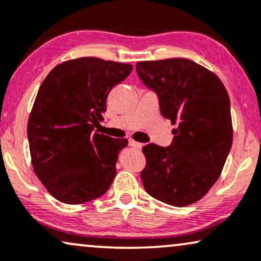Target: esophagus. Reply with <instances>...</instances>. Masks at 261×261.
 <instances>
[{"mask_svg":"<svg viewBox=\"0 0 261 261\" xmlns=\"http://www.w3.org/2000/svg\"><path fill=\"white\" fill-rule=\"evenodd\" d=\"M128 144H130L131 147H134V148H139V149H141L143 147L142 143L136 142V141H134V140H128Z\"/></svg>","mask_w":261,"mask_h":261,"instance_id":"1","label":"esophagus"}]
</instances>
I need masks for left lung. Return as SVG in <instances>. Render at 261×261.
Segmentation results:
<instances>
[{
	"mask_svg": "<svg viewBox=\"0 0 261 261\" xmlns=\"http://www.w3.org/2000/svg\"><path fill=\"white\" fill-rule=\"evenodd\" d=\"M136 70L158 95L163 117L177 122L170 146L142 148L144 190L174 206L198 202L218 181L232 146L227 91L213 71L186 58L137 62Z\"/></svg>",
	"mask_w": 261,
	"mask_h": 261,
	"instance_id": "8db88e82",
	"label": "left lung"
}]
</instances>
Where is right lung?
Segmentation results:
<instances>
[{
    "label": "right lung",
    "mask_w": 261,
    "mask_h": 261,
    "mask_svg": "<svg viewBox=\"0 0 261 261\" xmlns=\"http://www.w3.org/2000/svg\"><path fill=\"white\" fill-rule=\"evenodd\" d=\"M133 68L83 57L56 65L41 84L28 121L31 164L59 202H90L111 187L127 140L95 133V126L103 120L111 90Z\"/></svg>",
    "instance_id": "obj_1"
}]
</instances>
